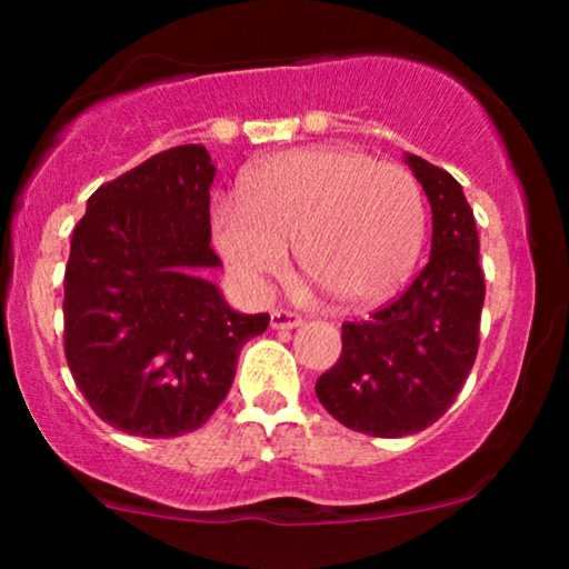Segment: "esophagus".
Returning <instances> with one entry per match:
<instances>
[{
  "label": "esophagus",
  "instance_id": "obj_1",
  "mask_svg": "<svg viewBox=\"0 0 569 569\" xmlns=\"http://www.w3.org/2000/svg\"><path fill=\"white\" fill-rule=\"evenodd\" d=\"M299 323H302V316H297V312H291V310H272L270 312V326L278 331L297 329Z\"/></svg>",
  "mask_w": 569,
  "mask_h": 569
}]
</instances>
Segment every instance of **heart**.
Instances as JSON below:
<instances>
[{
  "mask_svg": "<svg viewBox=\"0 0 569 569\" xmlns=\"http://www.w3.org/2000/svg\"><path fill=\"white\" fill-rule=\"evenodd\" d=\"M221 257L251 289L297 262L331 299L371 307L415 270L428 232L422 189L407 168L348 147L289 149L253 162L238 200L211 211Z\"/></svg>",
  "mask_w": 569,
  "mask_h": 569,
  "instance_id": "heart-1",
  "label": "heart"
}]
</instances>
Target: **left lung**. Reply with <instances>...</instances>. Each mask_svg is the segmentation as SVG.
<instances>
[{"mask_svg": "<svg viewBox=\"0 0 569 569\" xmlns=\"http://www.w3.org/2000/svg\"><path fill=\"white\" fill-rule=\"evenodd\" d=\"M433 213L420 276L367 321L342 323V356L318 377V401L358 433H420L452 407L479 352L485 272L462 187L443 168L407 154Z\"/></svg>", "mask_w": 569, "mask_h": 569, "instance_id": "8db88e82", "label": "left lung"}]
</instances>
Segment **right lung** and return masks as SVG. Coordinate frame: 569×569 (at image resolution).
<instances>
[{"mask_svg":"<svg viewBox=\"0 0 569 569\" xmlns=\"http://www.w3.org/2000/svg\"><path fill=\"white\" fill-rule=\"evenodd\" d=\"M211 154L166 149L98 187L71 234L63 352L103 422L141 439L206 426L230 393L240 348L267 312L243 316L200 270L211 248Z\"/></svg>","mask_w":569,"mask_h":569,"instance_id":"1","label":"right lung"}]
</instances>
